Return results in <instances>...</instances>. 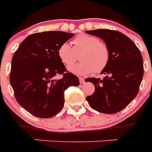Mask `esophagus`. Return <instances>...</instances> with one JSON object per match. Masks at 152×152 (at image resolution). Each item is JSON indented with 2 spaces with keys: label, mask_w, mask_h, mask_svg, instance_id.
Returning <instances> with one entry per match:
<instances>
[{
  "label": "esophagus",
  "mask_w": 152,
  "mask_h": 152,
  "mask_svg": "<svg viewBox=\"0 0 152 152\" xmlns=\"http://www.w3.org/2000/svg\"><path fill=\"white\" fill-rule=\"evenodd\" d=\"M79 80H80V84H83V83H84V77H80V78H79Z\"/></svg>",
  "instance_id": "esophagus-1"
}]
</instances>
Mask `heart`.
Here are the masks:
<instances>
[{"label": "heart", "mask_w": 152, "mask_h": 152, "mask_svg": "<svg viewBox=\"0 0 152 152\" xmlns=\"http://www.w3.org/2000/svg\"><path fill=\"white\" fill-rule=\"evenodd\" d=\"M73 48L67 42L61 44L58 49V56L61 62L67 67L72 65L80 51L83 60L68 68L72 73L84 75L94 72L99 74L105 69L110 60V50L107 44L99 41L96 36L80 34L72 41Z\"/></svg>", "instance_id": "obj_1"}]
</instances>
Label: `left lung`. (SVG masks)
Wrapping results in <instances>:
<instances>
[{"label": "left lung", "mask_w": 152, "mask_h": 152, "mask_svg": "<svg viewBox=\"0 0 152 152\" xmlns=\"http://www.w3.org/2000/svg\"><path fill=\"white\" fill-rule=\"evenodd\" d=\"M86 33L102 39L110 50L109 63L101 73L105 77L85 79L95 86L94 94L86 99L98 112L116 113L126 108L139 93L144 75L141 52L133 41L119 31L98 29Z\"/></svg>", "instance_id": "obj_1"}]
</instances>
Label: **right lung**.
Segmentation results:
<instances>
[{"instance_id":"obj_1","label":"right lung","mask_w":152,"mask_h":152,"mask_svg":"<svg viewBox=\"0 0 152 152\" xmlns=\"http://www.w3.org/2000/svg\"><path fill=\"white\" fill-rule=\"evenodd\" d=\"M75 36L62 31L29 35L13 54L10 83L17 103L39 118H50L61 111L64 91L78 86V77L67 71L58 49ZM56 75L62 78L53 80Z\"/></svg>"}]
</instances>
